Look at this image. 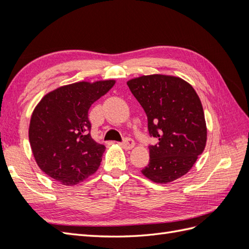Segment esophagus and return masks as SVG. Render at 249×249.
<instances>
[{
    "label": "esophagus",
    "mask_w": 249,
    "mask_h": 249,
    "mask_svg": "<svg viewBox=\"0 0 249 249\" xmlns=\"http://www.w3.org/2000/svg\"><path fill=\"white\" fill-rule=\"evenodd\" d=\"M119 145L124 147V149H132L135 146V142H134V140L127 138V139H124V141L120 142Z\"/></svg>",
    "instance_id": "esophagus-1"
}]
</instances>
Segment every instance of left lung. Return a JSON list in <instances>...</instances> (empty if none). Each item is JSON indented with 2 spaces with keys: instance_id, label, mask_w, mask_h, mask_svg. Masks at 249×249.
<instances>
[{
  "instance_id": "1",
  "label": "left lung",
  "mask_w": 249,
  "mask_h": 249,
  "mask_svg": "<svg viewBox=\"0 0 249 249\" xmlns=\"http://www.w3.org/2000/svg\"><path fill=\"white\" fill-rule=\"evenodd\" d=\"M145 111L149 135L159 139L149 145V163L142 175L167 184L189 171L202 154L207 125L202 105L194 88L178 77L141 76L126 82Z\"/></svg>"
}]
</instances>
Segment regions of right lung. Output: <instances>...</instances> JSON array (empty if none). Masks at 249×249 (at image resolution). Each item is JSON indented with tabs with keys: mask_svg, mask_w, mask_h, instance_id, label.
Returning <instances> with one entry per match:
<instances>
[{
	"mask_svg": "<svg viewBox=\"0 0 249 249\" xmlns=\"http://www.w3.org/2000/svg\"><path fill=\"white\" fill-rule=\"evenodd\" d=\"M114 84V80L73 83L53 90L37 104L29 140L37 165L47 176L74 186L99 169L106 147L91 138L88 111Z\"/></svg>",
	"mask_w": 249,
	"mask_h": 249,
	"instance_id": "1",
	"label": "right lung"
}]
</instances>
